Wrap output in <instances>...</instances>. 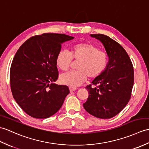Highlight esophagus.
Wrapping results in <instances>:
<instances>
[{
    "mask_svg": "<svg viewBox=\"0 0 149 149\" xmlns=\"http://www.w3.org/2000/svg\"><path fill=\"white\" fill-rule=\"evenodd\" d=\"M76 89H77V88H74V87H69V90H70V92H72V91H75Z\"/></svg>",
    "mask_w": 149,
    "mask_h": 149,
    "instance_id": "esophagus-1",
    "label": "esophagus"
}]
</instances>
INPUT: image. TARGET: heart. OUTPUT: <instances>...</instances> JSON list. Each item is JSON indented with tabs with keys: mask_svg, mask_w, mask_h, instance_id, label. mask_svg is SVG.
Masks as SVG:
<instances>
[{
	"mask_svg": "<svg viewBox=\"0 0 149 149\" xmlns=\"http://www.w3.org/2000/svg\"><path fill=\"white\" fill-rule=\"evenodd\" d=\"M72 59L79 61L77 71L69 72L61 75V82L71 87L81 86L88 77L94 79L98 77L105 70L108 63V55L104 51H100L95 45L88 42H81L71 47L70 53L61 50L58 53L56 62L62 71L70 68Z\"/></svg>",
	"mask_w": 149,
	"mask_h": 149,
	"instance_id": "obj_1",
	"label": "heart"
}]
</instances>
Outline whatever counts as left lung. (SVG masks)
<instances>
[{
    "instance_id": "left-lung-1",
    "label": "left lung",
    "mask_w": 149,
    "mask_h": 149,
    "mask_svg": "<svg viewBox=\"0 0 149 149\" xmlns=\"http://www.w3.org/2000/svg\"><path fill=\"white\" fill-rule=\"evenodd\" d=\"M91 36L102 42L109 61L102 74L86 87L89 95L83 107L93 116L110 119L130 101L134 83L133 66L125 49L116 40L100 33Z\"/></svg>"
}]
</instances>
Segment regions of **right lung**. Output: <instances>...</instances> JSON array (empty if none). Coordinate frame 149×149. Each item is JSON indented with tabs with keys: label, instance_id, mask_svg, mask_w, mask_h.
Segmentation results:
<instances>
[{
	"label": "right lung",
	"instance_id": "1",
	"mask_svg": "<svg viewBox=\"0 0 149 149\" xmlns=\"http://www.w3.org/2000/svg\"><path fill=\"white\" fill-rule=\"evenodd\" d=\"M74 37L44 33L26 40L17 51L10 69L13 98L28 115L46 119L56 113L69 94L68 87L54 83L58 78L56 58L61 44Z\"/></svg>",
	"mask_w": 149,
	"mask_h": 149
}]
</instances>
